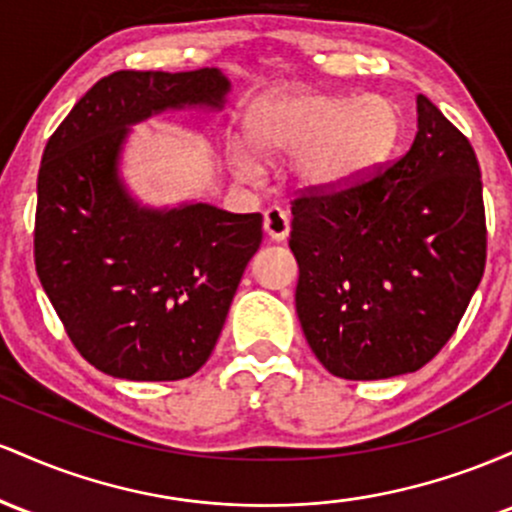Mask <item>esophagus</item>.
<instances>
[{
	"label": "esophagus",
	"instance_id": "1",
	"mask_svg": "<svg viewBox=\"0 0 512 512\" xmlns=\"http://www.w3.org/2000/svg\"><path fill=\"white\" fill-rule=\"evenodd\" d=\"M263 229L273 241H285L290 234V217L285 210L280 208H268L263 215Z\"/></svg>",
	"mask_w": 512,
	"mask_h": 512
}]
</instances>
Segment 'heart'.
I'll return each mask as SVG.
<instances>
[{
	"label": "heart",
	"instance_id": "1",
	"mask_svg": "<svg viewBox=\"0 0 512 512\" xmlns=\"http://www.w3.org/2000/svg\"><path fill=\"white\" fill-rule=\"evenodd\" d=\"M401 113L394 101L370 94L297 91L258 99L246 113V137L227 145L241 181H258L266 159H297L304 191L341 193L380 171L399 145Z\"/></svg>",
	"mask_w": 512,
	"mask_h": 512
}]
</instances>
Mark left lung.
<instances>
[{
    "mask_svg": "<svg viewBox=\"0 0 512 512\" xmlns=\"http://www.w3.org/2000/svg\"><path fill=\"white\" fill-rule=\"evenodd\" d=\"M416 113V140L384 174L292 203L297 317L319 363L343 380H387L426 365L484 275L474 149L423 94Z\"/></svg>",
    "mask_w": 512,
    "mask_h": 512,
    "instance_id": "left-lung-1",
    "label": "left lung"
}]
</instances>
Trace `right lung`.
<instances>
[{
    "label": "right lung",
    "instance_id": "obj_1",
    "mask_svg": "<svg viewBox=\"0 0 512 512\" xmlns=\"http://www.w3.org/2000/svg\"><path fill=\"white\" fill-rule=\"evenodd\" d=\"M217 67L120 70L77 101L38 171L36 271L72 343L118 380L171 382L205 365L263 217L200 200L147 205L123 176L132 128L169 111L220 113Z\"/></svg>",
    "mask_w": 512,
    "mask_h": 512
}]
</instances>
